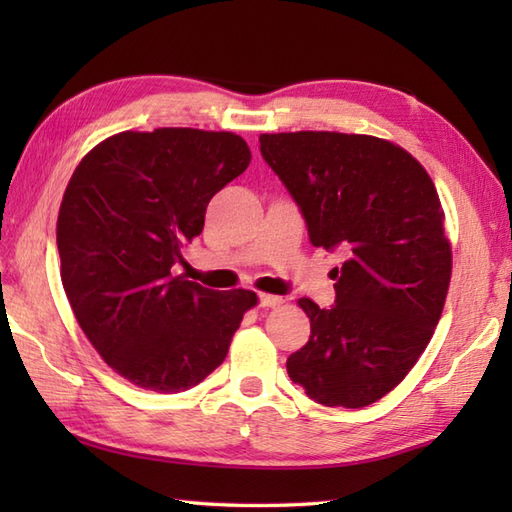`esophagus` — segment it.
Returning a JSON list of instances; mask_svg holds the SVG:
<instances>
[{
    "mask_svg": "<svg viewBox=\"0 0 512 512\" xmlns=\"http://www.w3.org/2000/svg\"><path fill=\"white\" fill-rule=\"evenodd\" d=\"M284 299L277 297V295H259V306L262 308H279Z\"/></svg>",
    "mask_w": 512,
    "mask_h": 512,
    "instance_id": "obj_1",
    "label": "esophagus"
}]
</instances>
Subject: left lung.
<instances>
[{"mask_svg": "<svg viewBox=\"0 0 512 512\" xmlns=\"http://www.w3.org/2000/svg\"><path fill=\"white\" fill-rule=\"evenodd\" d=\"M259 151L312 246L345 253L330 273L334 306L299 299L310 339L288 356V376L319 405H372L416 365L447 299L451 244L438 191L416 158L374 136L262 134Z\"/></svg>", "mask_w": 512, "mask_h": 512, "instance_id": "left-lung-1", "label": "left lung"}]
</instances>
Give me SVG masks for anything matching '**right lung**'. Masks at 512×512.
I'll use <instances>...</instances> for the list:
<instances>
[{
  "instance_id": "add662e5",
  "label": "right lung",
  "mask_w": 512,
  "mask_h": 512,
  "mask_svg": "<svg viewBox=\"0 0 512 512\" xmlns=\"http://www.w3.org/2000/svg\"><path fill=\"white\" fill-rule=\"evenodd\" d=\"M248 162L242 136L162 127L107 138L74 169L57 222L63 290L96 352L129 383L158 394L202 383L257 303L250 290L171 275L213 195Z\"/></svg>"
}]
</instances>
